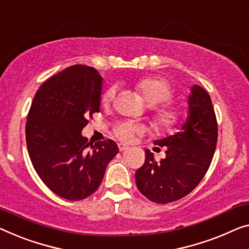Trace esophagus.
<instances>
[{"label": "esophagus", "mask_w": 249, "mask_h": 249, "mask_svg": "<svg viewBox=\"0 0 249 249\" xmlns=\"http://www.w3.org/2000/svg\"><path fill=\"white\" fill-rule=\"evenodd\" d=\"M127 148H128V146L125 145V144H123V143H118V150H120L121 152L127 150Z\"/></svg>", "instance_id": "34e87169"}]
</instances>
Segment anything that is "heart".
Listing matches in <instances>:
<instances>
[{"label": "heart", "mask_w": 249, "mask_h": 249, "mask_svg": "<svg viewBox=\"0 0 249 249\" xmlns=\"http://www.w3.org/2000/svg\"><path fill=\"white\" fill-rule=\"evenodd\" d=\"M136 90L142 96L144 102L150 106H157L162 103L168 102L172 97L173 90L171 85L163 78L146 77L139 80L135 85ZM116 90L115 88H108L102 96V104L104 106L109 105L114 101ZM179 112L171 106L154 107L153 120L159 127L170 128L176 125L179 121ZM142 131L141 126L132 122H123L115 128V134L124 141L131 140L135 133Z\"/></svg>", "instance_id": "heart-1"}]
</instances>
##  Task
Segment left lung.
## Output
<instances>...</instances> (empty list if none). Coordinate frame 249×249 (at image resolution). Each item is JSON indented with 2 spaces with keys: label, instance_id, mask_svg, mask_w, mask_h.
Masks as SVG:
<instances>
[{
  "label": "left lung",
  "instance_id": "left-lung-1",
  "mask_svg": "<svg viewBox=\"0 0 249 249\" xmlns=\"http://www.w3.org/2000/svg\"><path fill=\"white\" fill-rule=\"evenodd\" d=\"M218 126L210 95L194 85L188 96L187 118L173 135L154 141L165 146V158L154 160L145 150V162L135 173L137 189L155 203L183 198L205 177L216 151Z\"/></svg>",
  "mask_w": 249,
  "mask_h": 249
}]
</instances>
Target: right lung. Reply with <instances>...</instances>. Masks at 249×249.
<instances>
[{"label": "right lung", "mask_w": 249, "mask_h": 249, "mask_svg": "<svg viewBox=\"0 0 249 249\" xmlns=\"http://www.w3.org/2000/svg\"><path fill=\"white\" fill-rule=\"evenodd\" d=\"M103 78L92 67L75 65L49 78L33 98L25 125L32 165L61 198L78 201L97 190L118 153L113 140L89 148L81 131L101 110Z\"/></svg>", "instance_id": "1"}]
</instances>
